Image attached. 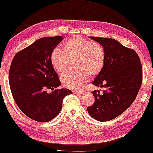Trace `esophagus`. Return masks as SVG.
Wrapping results in <instances>:
<instances>
[{
	"instance_id": "esophagus-1",
	"label": "esophagus",
	"mask_w": 153,
	"mask_h": 153,
	"mask_svg": "<svg viewBox=\"0 0 153 153\" xmlns=\"http://www.w3.org/2000/svg\"><path fill=\"white\" fill-rule=\"evenodd\" d=\"M74 94H83L84 91H78V90H74L73 91Z\"/></svg>"
}]
</instances>
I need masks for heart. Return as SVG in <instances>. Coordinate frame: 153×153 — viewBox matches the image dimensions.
I'll return each mask as SVG.
<instances>
[{"mask_svg": "<svg viewBox=\"0 0 153 153\" xmlns=\"http://www.w3.org/2000/svg\"><path fill=\"white\" fill-rule=\"evenodd\" d=\"M50 60L53 68L59 73L66 70L69 61L76 60V69L79 71L64 74L61 81L65 88L79 89L88 82L89 77H96L102 71L105 52L100 44L74 36L63 44L62 52L58 49L52 50Z\"/></svg>", "mask_w": 153, "mask_h": 153, "instance_id": "b5f03b06", "label": "heart"}]
</instances>
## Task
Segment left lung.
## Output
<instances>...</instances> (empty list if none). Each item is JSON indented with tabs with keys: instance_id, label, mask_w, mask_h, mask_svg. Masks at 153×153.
<instances>
[{
	"instance_id": "1",
	"label": "left lung",
	"mask_w": 153,
	"mask_h": 153,
	"mask_svg": "<svg viewBox=\"0 0 153 153\" xmlns=\"http://www.w3.org/2000/svg\"><path fill=\"white\" fill-rule=\"evenodd\" d=\"M90 38L102 45L105 52L103 70L92 82L105 90L103 95L91 91L95 102L88 111L95 120L108 121L122 114L135 100L142 83V65L135 51L115 39Z\"/></svg>"
}]
</instances>
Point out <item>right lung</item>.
I'll use <instances>...</instances> for the list:
<instances>
[{
    "label": "right lung",
    "instance_id": "obj_1",
    "mask_svg": "<svg viewBox=\"0 0 153 153\" xmlns=\"http://www.w3.org/2000/svg\"><path fill=\"white\" fill-rule=\"evenodd\" d=\"M62 36L44 37L18 52L9 71V84L18 107L33 120L48 122L58 115L62 101L72 94L66 88L56 89L61 85L58 76L52 66L50 56Z\"/></svg>",
    "mask_w": 153,
    "mask_h": 153
}]
</instances>
